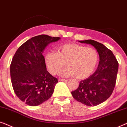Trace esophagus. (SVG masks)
Returning a JSON list of instances; mask_svg holds the SVG:
<instances>
[{"label": "esophagus", "mask_w": 127, "mask_h": 127, "mask_svg": "<svg viewBox=\"0 0 127 127\" xmlns=\"http://www.w3.org/2000/svg\"><path fill=\"white\" fill-rule=\"evenodd\" d=\"M59 81H63V82H67V79H59Z\"/></svg>", "instance_id": "esophagus-1"}]
</instances>
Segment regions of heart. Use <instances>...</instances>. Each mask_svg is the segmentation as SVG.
I'll list each match as a JSON object with an SVG mask.
<instances>
[{
	"mask_svg": "<svg viewBox=\"0 0 127 127\" xmlns=\"http://www.w3.org/2000/svg\"><path fill=\"white\" fill-rule=\"evenodd\" d=\"M98 62V54L95 49L76 44L60 46L56 52H48L45 56L48 69L52 75L60 72L65 63L68 66L61 72L62 76H74L85 79L94 72Z\"/></svg>",
	"mask_w": 127,
	"mask_h": 127,
	"instance_id": "obj_1",
	"label": "heart"
}]
</instances>
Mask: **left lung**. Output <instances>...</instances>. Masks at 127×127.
<instances>
[{"label": "left lung", "mask_w": 127, "mask_h": 127, "mask_svg": "<svg viewBox=\"0 0 127 127\" xmlns=\"http://www.w3.org/2000/svg\"><path fill=\"white\" fill-rule=\"evenodd\" d=\"M79 42L93 46L99 54V62L94 74L80 82L79 87L71 94L76 101L83 104L96 106L108 99L113 93L119 63L113 52L102 44L93 40Z\"/></svg>", "instance_id": "obj_1"}]
</instances>
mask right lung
Instances as JSON below:
<instances>
[{"instance_id": "add662e5", "label": "right lung", "mask_w": 127, "mask_h": 127, "mask_svg": "<svg viewBox=\"0 0 127 127\" xmlns=\"http://www.w3.org/2000/svg\"><path fill=\"white\" fill-rule=\"evenodd\" d=\"M60 37L41 34L32 37L17 49L10 65L14 92L26 104L35 106L49 98L58 82L46 70L42 53L50 43Z\"/></svg>"}]
</instances>
